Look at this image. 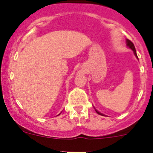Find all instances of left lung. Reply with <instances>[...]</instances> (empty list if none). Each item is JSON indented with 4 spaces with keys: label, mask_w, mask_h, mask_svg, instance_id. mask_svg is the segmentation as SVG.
<instances>
[{
    "label": "left lung",
    "mask_w": 153,
    "mask_h": 153,
    "mask_svg": "<svg viewBox=\"0 0 153 153\" xmlns=\"http://www.w3.org/2000/svg\"><path fill=\"white\" fill-rule=\"evenodd\" d=\"M126 46H127L128 47L130 48V49H132V51H133V52H134V54H135V57H136V58H138V56H137V53H136V50H135V46H134L133 43H132V41H129V39H126ZM95 111H96L97 113L99 114V115H103V114H101V112H98V111H97V110H95Z\"/></svg>",
    "instance_id": "left-lung-1"
}]
</instances>
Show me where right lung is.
Instances as JSON below:
<instances>
[{"label": "right lung", "mask_w": 153, "mask_h": 153, "mask_svg": "<svg viewBox=\"0 0 153 153\" xmlns=\"http://www.w3.org/2000/svg\"><path fill=\"white\" fill-rule=\"evenodd\" d=\"M59 115H60V114H59Z\"/></svg>", "instance_id": "add662e5"}]
</instances>
